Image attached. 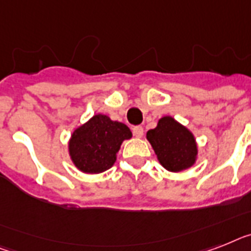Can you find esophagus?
<instances>
[{"label": "esophagus", "instance_id": "obj_1", "mask_svg": "<svg viewBox=\"0 0 251 251\" xmlns=\"http://www.w3.org/2000/svg\"><path fill=\"white\" fill-rule=\"evenodd\" d=\"M132 130H133V134L136 136V137H142L144 136V128L141 127V126H136V127L132 128Z\"/></svg>", "mask_w": 251, "mask_h": 251}]
</instances>
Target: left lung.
Masks as SVG:
<instances>
[{"label": "left lung", "mask_w": 251, "mask_h": 251, "mask_svg": "<svg viewBox=\"0 0 251 251\" xmlns=\"http://www.w3.org/2000/svg\"><path fill=\"white\" fill-rule=\"evenodd\" d=\"M160 164L171 172H181L195 163L198 148L195 138L173 118L164 117L146 134Z\"/></svg>", "instance_id": "8db88e82"}]
</instances>
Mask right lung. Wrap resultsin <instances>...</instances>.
I'll return each mask as SVG.
<instances>
[{"label": "right lung", "mask_w": 251, "mask_h": 251, "mask_svg": "<svg viewBox=\"0 0 251 251\" xmlns=\"http://www.w3.org/2000/svg\"><path fill=\"white\" fill-rule=\"evenodd\" d=\"M132 132L123 123L97 114L84 126L74 130L69 142L72 160L84 173L107 171L117 160V152Z\"/></svg>", "instance_id": "1"}]
</instances>
